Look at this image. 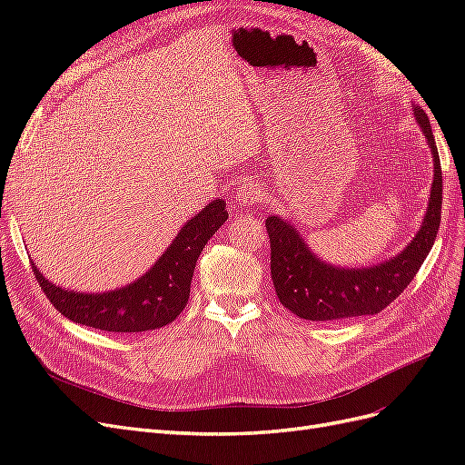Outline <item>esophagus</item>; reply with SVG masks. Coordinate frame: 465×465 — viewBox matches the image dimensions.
<instances>
[{
    "label": "esophagus",
    "instance_id": "obj_1",
    "mask_svg": "<svg viewBox=\"0 0 465 465\" xmlns=\"http://www.w3.org/2000/svg\"><path fill=\"white\" fill-rule=\"evenodd\" d=\"M263 198V188L260 184H246L244 188L238 190V202L242 205H252L254 202H260Z\"/></svg>",
    "mask_w": 465,
    "mask_h": 465
}]
</instances>
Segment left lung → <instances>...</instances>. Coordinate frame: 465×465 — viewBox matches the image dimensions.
<instances>
[{
	"mask_svg": "<svg viewBox=\"0 0 465 465\" xmlns=\"http://www.w3.org/2000/svg\"><path fill=\"white\" fill-rule=\"evenodd\" d=\"M415 116L432 151L434 180L425 221L398 258L367 270H340L311 254L291 224L279 217L265 219L272 248V281L279 302L292 314L312 322L378 314L400 297L420 270L440 227L442 168L429 116L419 106Z\"/></svg>",
	"mask_w": 465,
	"mask_h": 465,
	"instance_id": "1",
	"label": "left lung"
}]
</instances>
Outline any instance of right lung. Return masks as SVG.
I'll return each mask as SVG.
<instances>
[{
  "label": "right lung",
  "instance_id": "obj_1",
  "mask_svg": "<svg viewBox=\"0 0 465 465\" xmlns=\"http://www.w3.org/2000/svg\"><path fill=\"white\" fill-rule=\"evenodd\" d=\"M229 219L227 203L213 200L190 219L151 270L130 287L103 294L64 291L33 272L55 311L75 323L114 333H137L171 323L190 299V283L203 246Z\"/></svg>",
  "mask_w": 465,
  "mask_h": 465
}]
</instances>
